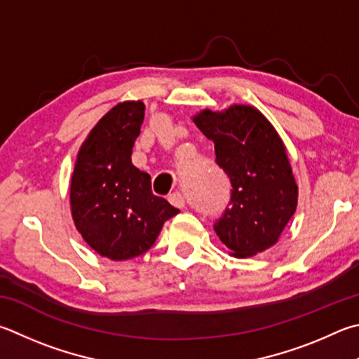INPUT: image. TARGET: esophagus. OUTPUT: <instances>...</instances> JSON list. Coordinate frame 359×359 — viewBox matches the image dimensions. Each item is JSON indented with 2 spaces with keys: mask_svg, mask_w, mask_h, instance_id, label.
<instances>
[{
  "mask_svg": "<svg viewBox=\"0 0 359 359\" xmlns=\"http://www.w3.org/2000/svg\"><path fill=\"white\" fill-rule=\"evenodd\" d=\"M168 201L171 202V204L174 205V207H179V208H182L185 205V198L182 196V193H179V191H175V193H171L168 196Z\"/></svg>",
  "mask_w": 359,
  "mask_h": 359,
  "instance_id": "34e87169",
  "label": "esophagus"
}]
</instances>
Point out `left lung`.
Segmentation results:
<instances>
[{
	"label": "left lung",
	"mask_w": 359,
	"mask_h": 359,
	"mask_svg": "<svg viewBox=\"0 0 359 359\" xmlns=\"http://www.w3.org/2000/svg\"><path fill=\"white\" fill-rule=\"evenodd\" d=\"M194 123L213 141L217 165L231 180V201L213 229L236 257H251L278 242L297 210L298 187L285 147L259 109H204Z\"/></svg>",
	"instance_id": "8db88e82"
}]
</instances>
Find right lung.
<instances>
[{
  "label": "right lung",
  "mask_w": 359,
  "mask_h": 359,
  "mask_svg": "<svg viewBox=\"0 0 359 359\" xmlns=\"http://www.w3.org/2000/svg\"><path fill=\"white\" fill-rule=\"evenodd\" d=\"M144 103L123 102L97 122L83 142L70 182L78 232L103 257L127 260L151 250L165 221L179 213L152 193L151 175L132 163Z\"/></svg>",
  "instance_id": "right-lung-1"
}]
</instances>
